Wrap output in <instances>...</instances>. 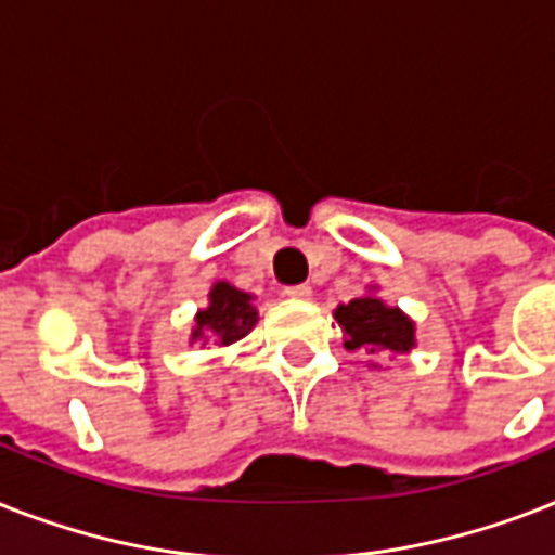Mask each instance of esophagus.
<instances>
[{
  "label": "esophagus",
  "instance_id": "obj_1",
  "mask_svg": "<svg viewBox=\"0 0 555 555\" xmlns=\"http://www.w3.org/2000/svg\"><path fill=\"white\" fill-rule=\"evenodd\" d=\"M285 296H291V299H310V296H313V287H310V285H291V287H285Z\"/></svg>",
  "mask_w": 555,
  "mask_h": 555
}]
</instances>
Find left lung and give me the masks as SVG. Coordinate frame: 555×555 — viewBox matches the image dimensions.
Masks as SVG:
<instances>
[{
	"label": "left lung",
	"mask_w": 555,
	"mask_h": 555,
	"mask_svg": "<svg viewBox=\"0 0 555 555\" xmlns=\"http://www.w3.org/2000/svg\"><path fill=\"white\" fill-rule=\"evenodd\" d=\"M336 322L345 331V348L364 353H410L416 348V324L379 296H359L336 308Z\"/></svg>",
	"instance_id": "1"
}]
</instances>
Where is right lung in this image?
I'll return each instance as SVG.
<instances>
[{
  "instance_id": "1",
  "label": "right lung",
  "mask_w": 555,
  "mask_h": 555,
  "mask_svg": "<svg viewBox=\"0 0 555 555\" xmlns=\"http://www.w3.org/2000/svg\"><path fill=\"white\" fill-rule=\"evenodd\" d=\"M207 299H210L207 308L196 313V324L191 333L193 341H214L219 348H228L254 331L259 313L250 305L254 301L250 293L238 291L231 282H216L207 293Z\"/></svg>"
}]
</instances>
